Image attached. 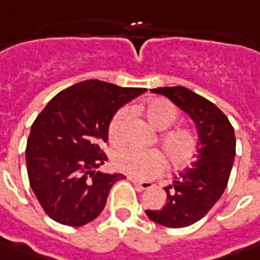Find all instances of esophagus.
<instances>
[{
	"label": "esophagus",
	"mask_w": 260,
	"mask_h": 260,
	"mask_svg": "<svg viewBox=\"0 0 260 260\" xmlns=\"http://www.w3.org/2000/svg\"><path fill=\"white\" fill-rule=\"evenodd\" d=\"M128 179H129L135 186H138L142 190H148V189H151L154 186L151 182H147V180H138V179H134V177H128Z\"/></svg>",
	"instance_id": "1"
}]
</instances>
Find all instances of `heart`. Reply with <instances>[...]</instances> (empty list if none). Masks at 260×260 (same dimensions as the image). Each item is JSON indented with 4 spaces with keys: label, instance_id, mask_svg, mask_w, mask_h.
<instances>
[{
    "label": "heart",
    "instance_id": "b5f03b06",
    "mask_svg": "<svg viewBox=\"0 0 260 260\" xmlns=\"http://www.w3.org/2000/svg\"><path fill=\"white\" fill-rule=\"evenodd\" d=\"M144 116L154 129L164 131L170 128L179 118L175 105L164 99H152L142 108ZM131 119L128 108L119 109L109 123V140L113 145L125 142V129ZM158 144L166 157L167 163L173 169H182L190 163L198 150L197 134L189 128H175L166 131L158 137ZM113 164L119 172L137 179H148L160 175L166 167L163 154L155 150L123 148L115 154Z\"/></svg>",
    "mask_w": 260,
    "mask_h": 260
}]
</instances>
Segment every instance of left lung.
Segmentation results:
<instances>
[{
    "mask_svg": "<svg viewBox=\"0 0 260 260\" xmlns=\"http://www.w3.org/2000/svg\"><path fill=\"white\" fill-rule=\"evenodd\" d=\"M151 91L170 99L197 125L198 155L192 167L164 187L167 204L163 208L145 211L157 224L182 229L205 217L225 190L236 155V135L220 109L186 87H158Z\"/></svg>",
    "mask_w": 260,
    "mask_h": 260,
    "instance_id": "1",
    "label": "left lung"
}]
</instances>
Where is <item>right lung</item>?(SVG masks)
<instances>
[{"label": "right lung", "instance_id": "add662e5", "mask_svg": "<svg viewBox=\"0 0 260 260\" xmlns=\"http://www.w3.org/2000/svg\"><path fill=\"white\" fill-rule=\"evenodd\" d=\"M145 88L87 80L52 99L31 125L26 147L28 182L52 220L80 227L99 217L110 187L125 176L102 173L110 119Z\"/></svg>", "mask_w": 260, "mask_h": 260}]
</instances>
